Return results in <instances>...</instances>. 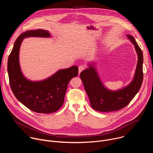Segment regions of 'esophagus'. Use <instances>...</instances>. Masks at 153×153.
Segmentation results:
<instances>
[{
  "instance_id": "esophagus-1",
  "label": "esophagus",
  "mask_w": 153,
  "mask_h": 153,
  "mask_svg": "<svg viewBox=\"0 0 153 153\" xmlns=\"http://www.w3.org/2000/svg\"><path fill=\"white\" fill-rule=\"evenodd\" d=\"M85 69V66L84 65H80V66L79 67V74Z\"/></svg>"
}]
</instances>
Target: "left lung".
<instances>
[{"label":"left lung","mask_w":153,"mask_h":153,"mask_svg":"<svg viewBox=\"0 0 153 153\" xmlns=\"http://www.w3.org/2000/svg\"><path fill=\"white\" fill-rule=\"evenodd\" d=\"M126 37L134 45L138 57L133 79L128 85L117 90L107 88L100 80L95 63L92 62L80 74L91 107L96 111L110 112L120 110L128 105L140 88L143 81V53L134 37L129 34H126Z\"/></svg>","instance_id":"obj_1"}]
</instances>
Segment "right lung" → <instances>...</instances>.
<instances>
[{
	"mask_svg": "<svg viewBox=\"0 0 153 153\" xmlns=\"http://www.w3.org/2000/svg\"><path fill=\"white\" fill-rule=\"evenodd\" d=\"M30 37L49 38L51 36L48 31L39 29L27 31L17 37L8 60L10 84L17 99L30 110L38 113H52L62 106L68 83L78 75V67L59 70L39 81L28 79L20 68L19 51L24 39Z\"/></svg>",
	"mask_w": 153,
	"mask_h": 153,
	"instance_id": "right-lung-1",
	"label": "right lung"
}]
</instances>
